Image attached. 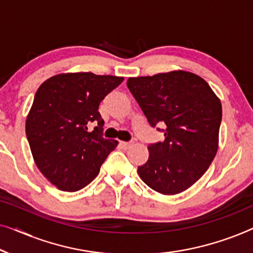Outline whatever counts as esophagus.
<instances>
[{"instance_id": "esophagus-1", "label": "esophagus", "mask_w": 253, "mask_h": 253, "mask_svg": "<svg viewBox=\"0 0 253 253\" xmlns=\"http://www.w3.org/2000/svg\"><path fill=\"white\" fill-rule=\"evenodd\" d=\"M120 144H121V146L124 148V150H129V148L133 145L132 141H121Z\"/></svg>"}]
</instances>
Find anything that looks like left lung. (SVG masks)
Segmentation results:
<instances>
[{"label":"left lung","instance_id":"1","mask_svg":"<svg viewBox=\"0 0 253 253\" xmlns=\"http://www.w3.org/2000/svg\"><path fill=\"white\" fill-rule=\"evenodd\" d=\"M126 85L148 123L166 126L165 141L147 147L150 157L138 167V175L162 195L185 191L215 158L220 99L202 77L184 70L129 78Z\"/></svg>","mask_w":253,"mask_h":253}]
</instances>
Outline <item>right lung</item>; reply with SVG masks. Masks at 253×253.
Instances as JSON below:
<instances>
[{
  "label": "right lung",
  "instance_id": "add662e5",
  "mask_svg": "<svg viewBox=\"0 0 253 253\" xmlns=\"http://www.w3.org/2000/svg\"><path fill=\"white\" fill-rule=\"evenodd\" d=\"M123 79L68 72L48 78L38 88L26 117V137L37 167L58 190L85 188L116 148L119 141L101 136L105 122L98 109ZM91 122L98 126L89 133Z\"/></svg>",
  "mask_w": 253,
  "mask_h": 253
}]
</instances>
